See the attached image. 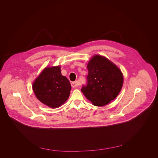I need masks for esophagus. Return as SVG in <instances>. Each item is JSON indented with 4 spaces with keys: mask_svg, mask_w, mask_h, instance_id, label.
Returning a JSON list of instances; mask_svg holds the SVG:
<instances>
[{
    "mask_svg": "<svg viewBox=\"0 0 158 158\" xmlns=\"http://www.w3.org/2000/svg\"><path fill=\"white\" fill-rule=\"evenodd\" d=\"M79 83H78V81H73L71 83V86H72L73 88H75V87H78L79 86Z\"/></svg>",
    "mask_w": 158,
    "mask_h": 158,
    "instance_id": "1",
    "label": "esophagus"
}]
</instances>
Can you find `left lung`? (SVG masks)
Returning a JSON list of instances; mask_svg holds the SVG:
<instances>
[{"mask_svg":"<svg viewBox=\"0 0 158 158\" xmlns=\"http://www.w3.org/2000/svg\"><path fill=\"white\" fill-rule=\"evenodd\" d=\"M87 84L81 91L86 98L97 106L109 104L118 96L123 82L119 68L106 58L95 55L87 64Z\"/></svg>","mask_w":158,"mask_h":158,"instance_id":"obj_1","label":"left lung"}]
</instances>
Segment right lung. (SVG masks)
<instances>
[{
    "label": "right lung",
    "instance_id": "add662e5",
    "mask_svg": "<svg viewBox=\"0 0 158 158\" xmlns=\"http://www.w3.org/2000/svg\"><path fill=\"white\" fill-rule=\"evenodd\" d=\"M32 89L37 98L52 108L60 106L68 100L71 86L61 75L60 66L46 67L34 82Z\"/></svg>",
    "mask_w": 158,
    "mask_h": 158
}]
</instances>
